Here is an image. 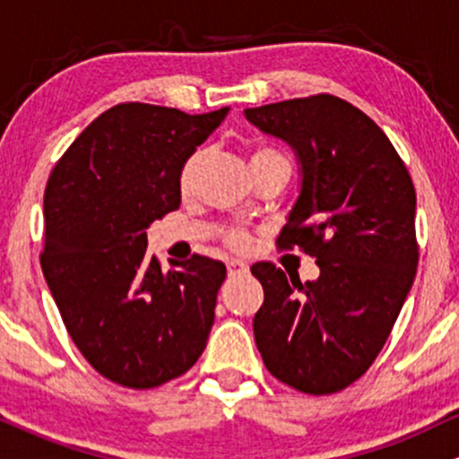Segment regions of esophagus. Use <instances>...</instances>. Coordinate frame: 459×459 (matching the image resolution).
<instances>
[{
	"mask_svg": "<svg viewBox=\"0 0 459 459\" xmlns=\"http://www.w3.org/2000/svg\"><path fill=\"white\" fill-rule=\"evenodd\" d=\"M226 267H229V276H246L247 273V265L239 259H230Z\"/></svg>",
	"mask_w": 459,
	"mask_h": 459,
	"instance_id": "34e87169",
	"label": "esophagus"
}]
</instances>
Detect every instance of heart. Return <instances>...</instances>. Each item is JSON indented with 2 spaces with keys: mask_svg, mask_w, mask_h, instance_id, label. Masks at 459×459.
I'll list each match as a JSON object with an SVG mask.
<instances>
[{
  "mask_svg": "<svg viewBox=\"0 0 459 459\" xmlns=\"http://www.w3.org/2000/svg\"><path fill=\"white\" fill-rule=\"evenodd\" d=\"M263 161H289V160L282 155L281 151L273 149V146L259 144V146H255V149H252L250 166H255V163H263ZM198 163H200V152H194V155H189L187 161L183 163L181 175H178V183H181L183 189H187L189 186H192L194 175H196V170H198ZM229 244L233 247H244L246 246V235L239 233V230H230Z\"/></svg>",
  "mask_w": 459,
  "mask_h": 459,
  "instance_id": "obj_1",
  "label": "heart"
}]
</instances>
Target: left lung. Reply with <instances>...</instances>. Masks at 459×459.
Segmentation results:
<instances>
[{
  "mask_svg": "<svg viewBox=\"0 0 459 459\" xmlns=\"http://www.w3.org/2000/svg\"><path fill=\"white\" fill-rule=\"evenodd\" d=\"M244 114L296 151L302 189L278 246L319 265L307 282L273 263L252 265L265 291L256 347L296 391L339 393L373 365L414 282V183L386 134L343 99L315 94Z\"/></svg>",
  "mask_w": 459,
  "mask_h": 459,
  "instance_id": "left-lung-1",
  "label": "left lung"
}]
</instances>
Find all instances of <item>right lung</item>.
I'll use <instances>...</instances> for the list:
<instances>
[{"label":"right lung","instance_id":"right-lung-1","mask_svg":"<svg viewBox=\"0 0 459 459\" xmlns=\"http://www.w3.org/2000/svg\"><path fill=\"white\" fill-rule=\"evenodd\" d=\"M229 114L120 103L92 120L45 189V281L73 343L103 377L155 388L207 345L224 263L161 272L146 229L181 204L183 163Z\"/></svg>","mask_w":459,"mask_h":459}]
</instances>
